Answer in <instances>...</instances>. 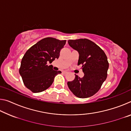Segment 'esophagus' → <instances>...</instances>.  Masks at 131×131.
I'll return each instance as SVG.
<instances>
[{"mask_svg":"<svg viewBox=\"0 0 131 131\" xmlns=\"http://www.w3.org/2000/svg\"><path fill=\"white\" fill-rule=\"evenodd\" d=\"M63 73H65V74H66V73H68V72H67V71H63Z\"/></svg>","mask_w":131,"mask_h":131,"instance_id":"34e87169","label":"esophagus"}]
</instances>
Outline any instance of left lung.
Segmentation results:
<instances>
[{"label":"left lung","mask_w":131,"mask_h":131,"mask_svg":"<svg viewBox=\"0 0 131 131\" xmlns=\"http://www.w3.org/2000/svg\"><path fill=\"white\" fill-rule=\"evenodd\" d=\"M68 44L78 51V65H82L84 73L82 78L75 75L73 80L68 82V87L80 98L92 96L100 90L107 78V57L98 46L87 39L69 40Z\"/></svg>","instance_id":"obj_1"}]
</instances>
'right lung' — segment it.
<instances>
[{"instance_id": "add662e5", "label": "right lung", "mask_w": 131, "mask_h": 131, "mask_svg": "<svg viewBox=\"0 0 131 131\" xmlns=\"http://www.w3.org/2000/svg\"><path fill=\"white\" fill-rule=\"evenodd\" d=\"M66 40L53 37L41 39L27 50L22 59L19 72L25 87L34 93L49 88L56 75L61 71L53 70L51 63L59 57L61 50Z\"/></svg>"}]
</instances>
